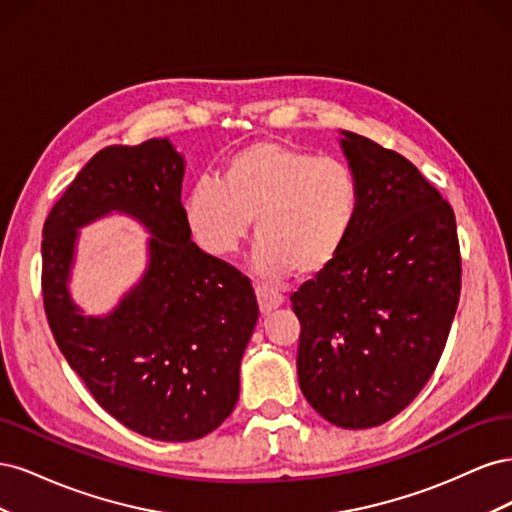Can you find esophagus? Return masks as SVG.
Listing matches in <instances>:
<instances>
[{"mask_svg":"<svg viewBox=\"0 0 512 512\" xmlns=\"http://www.w3.org/2000/svg\"><path fill=\"white\" fill-rule=\"evenodd\" d=\"M256 299H258L260 312L265 316L271 314L273 309L284 305V294L273 290V288H267V286H256Z\"/></svg>","mask_w":512,"mask_h":512,"instance_id":"1","label":"esophagus"}]
</instances>
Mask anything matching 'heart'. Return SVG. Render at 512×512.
Here are the masks:
<instances>
[{"mask_svg": "<svg viewBox=\"0 0 512 512\" xmlns=\"http://www.w3.org/2000/svg\"><path fill=\"white\" fill-rule=\"evenodd\" d=\"M359 205V181L344 160L277 141L235 151L220 179L200 175L185 194L194 237L215 256L235 254L254 220L256 269L267 277L327 269L346 247Z\"/></svg>", "mask_w": 512, "mask_h": 512, "instance_id": "1", "label": "heart"}]
</instances>
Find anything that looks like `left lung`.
Listing matches in <instances>:
<instances>
[{"label":"left lung","mask_w":512,"mask_h":512,"mask_svg":"<svg viewBox=\"0 0 512 512\" xmlns=\"http://www.w3.org/2000/svg\"><path fill=\"white\" fill-rule=\"evenodd\" d=\"M361 190L352 235L292 294L305 399L344 429L389 421L421 393L446 346L461 292L451 205L410 160L344 132Z\"/></svg>","instance_id":"obj_1"}]
</instances>
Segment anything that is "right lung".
I'll use <instances>...</instances> for the list:
<instances>
[{"label":"right lung","instance_id":"right-lung-1","mask_svg":"<svg viewBox=\"0 0 512 512\" xmlns=\"http://www.w3.org/2000/svg\"><path fill=\"white\" fill-rule=\"evenodd\" d=\"M181 181L168 138L104 147L42 228V299L61 354L108 414L162 442L198 440L226 421L258 320L250 280L190 241ZM111 210L148 226L150 267L113 315L87 319L65 286L75 230Z\"/></svg>","mask_w":512,"mask_h":512}]
</instances>
